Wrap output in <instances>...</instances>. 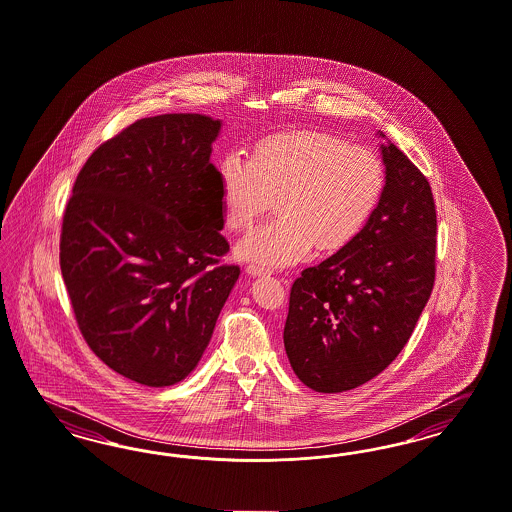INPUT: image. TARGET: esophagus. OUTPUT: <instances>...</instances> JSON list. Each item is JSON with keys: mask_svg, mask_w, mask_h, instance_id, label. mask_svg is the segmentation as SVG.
I'll return each instance as SVG.
<instances>
[{"mask_svg": "<svg viewBox=\"0 0 512 512\" xmlns=\"http://www.w3.org/2000/svg\"><path fill=\"white\" fill-rule=\"evenodd\" d=\"M247 273L248 275H252V277H256V275H264V273H267V267L260 264H248Z\"/></svg>", "mask_w": 512, "mask_h": 512, "instance_id": "1", "label": "esophagus"}]
</instances>
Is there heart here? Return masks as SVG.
Here are the masks:
<instances>
[{"label":"heart","instance_id":"b5f03b06","mask_svg":"<svg viewBox=\"0 0 512 512\" xmlns=\"http://www.w3.org/2000/svg\"><path fill=\"white\" fill-rule=\"evenodd\" d=\"M226 224L248 228L277 197V216L254 226L237 252L264 265L298 262L309 250L351 243L385 191L378 153L319 131L275 134L252 157L233 152L220 165Z\"/></svg>","mask_w":512,"mask_h":512}]
</instances>
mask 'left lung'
I'll return each mask as SVG.
<instances>
[{
    "label": "left lung",
    "mask_w": 512,
    "mask_h": 512,
    "mask_svg": "<svg viewBox=\"0 0 512 512\" xmlns=\"http://www.w3.org/2000/svg\"><path fill=\"white\" fill-rule=\"evenodd\" d=\"M383 136V134H381ZM379 205L359 235L292 283L284 349L317 393L376 378L404 349L436 273V210L423 172L395 144Z\"/></svg>",
    "instance_id": "8db88e82"
}]
</instances>
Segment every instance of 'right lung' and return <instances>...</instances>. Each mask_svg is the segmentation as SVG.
Returning a JSON list of instances; mask_svg holds the SVG:
<instances>
[{"label":"right lung","mask_w":512,"mask_h":512,"mask_svg":"<svg viewBox=\"0 0 512 512\" xmlns=\"http://www.w3.org/2000/svg\"><path fill=\"white\" fill-rule=\"evenodd\" d=\"M220 121H134L77 174L60 271L81 336L114 372L148 387L186 378L239 279L222 264L224 199L210 163Z\"/></svg>","instance_id":"add662e5"}]
</instances>
